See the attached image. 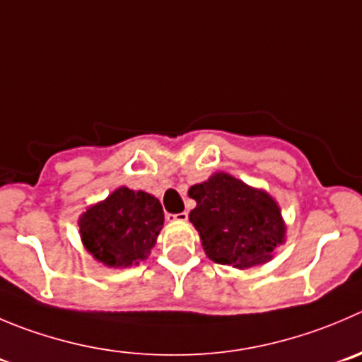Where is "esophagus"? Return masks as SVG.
<instances>
[{"label":"esophagus","instance_id":"1","mask_svg":"<svg viewBox=\"0 0 362 362\" xmlns=\"http://www.w3.org/2000/svg\"><path fill=\"white\" fill-rule=\"evenodd\" d=\"M168 220H175V222H185L188 218V213L187 211H181V213H175V215H168Z\"/></svg>","mask_w":362,"mask_h":362}]
</instances>
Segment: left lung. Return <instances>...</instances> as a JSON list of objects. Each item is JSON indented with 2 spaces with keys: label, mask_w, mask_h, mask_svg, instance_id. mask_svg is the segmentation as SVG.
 <instances>
[{
  "label": "left lung",
  "mask_w": 362,
  "mask_h": 362,
  "mask_svg": "<svg viewBox=\"0 0 362 362\" xmlns=\"http://www.w3.org/2000/svg\"><path fill=\"white\" fill-rule=\"evenodd\" d=\"M197 206L190 222L199 230L209 259L249 268L272 257L286 227L277 202L229 174L211 175L188 190Z\"/></svg>",
  "instance_id": "obj_1"
}]
</instances>
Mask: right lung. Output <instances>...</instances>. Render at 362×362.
<instances>
[{"mask_svg": "<svg viewBox=\"0 0 362 362\" xmlns=\"http://www.w3.org/2000/svg\"><path fill=\"white\" fill-rule=\"evenodd\" d=\"M163 218L156 197L122 187L83 213L81 240L88 252L106 267H132L151 252Z\"/></svg>", "mask_w": 362, "mask_h": 362, "instance_id": "right-lung-1", "label": "right lung"}]
</instances>
